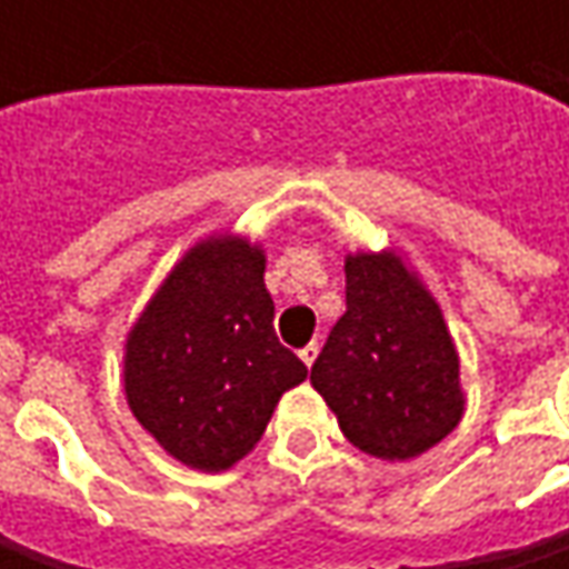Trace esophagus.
Instances as JSON below:
<instances>
[{
  "instance_id": "1",
  "label": "esophagus",
  "mask_w": 569,
  "mask_h": 569,
  "mask_svg": "<svg viewBox=\"0 0 569 569\" xmlns=\"http://www.w3.org/2000/svg\"><path fill=\"white\" fill-rule=\"evenodd\" d=\"M319 355V341H310L307 348H300V361L307 363V367H313V361H317Z\"/></svg>"
}]
</instances>
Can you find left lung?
Returning a JSON list of instances; mask_svg holds the SVG:
<instances>
[{
    "instance_id": "8db88e82",
    "label": "left lung",
    "mask_w": 569,
    "mask_h": 569,
    "mask_svg": "<svg viewBox=\"0 0 569 569\" xmlns=\"http://www.w3.org/2000/svg\"><path fill=\"white\" fill-rule=\"evenodd\" d=\"M310 382L341 433L389 462L437 447L466 408L443 313L392 252L345 259V313Z\"/></svg>"
}]
</instances>
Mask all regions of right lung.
Wrapping results in <instances>:
<instances>
[{"mask_svg": "<svg viewBox=\"0 0 569 569\" xmlns=\"http://www.w3.org/2000/svg\"><path fill=\"white\" fill-rule=\"evenodd\" d=\"M266 256L237 237L192 247L126 341V399L139 425L192 469L243 459L307 367L274 336Z\"/></svg>", "mask_w": 569, "mask_h": 569, "instance_id": "right-lung-1", "label": "right lung"}]
</instances>
